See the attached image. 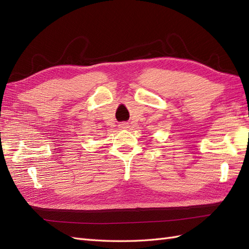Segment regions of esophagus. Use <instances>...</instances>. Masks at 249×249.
I'll list each match as a JSON object with an SVG mask.
<instances>
[{"label":"esophagus","mask_w":249,"mask_h":249,"mask_svg":"<svg viewBox=\"0 0 249 249\" xmlns=\"http://www.w3.org/2000/svg\"><path fill=\"white\" fill-rule=\"evenodd\" d=\"M120 128H122V129H126V128H128V123H125V122H124V123H121L120 125Z\"/></svg>","instance_id":"34e87169"}]
</instances>
